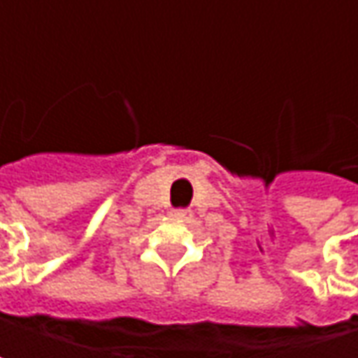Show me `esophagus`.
I'll use <instances>...</instances> for the list:
<instances>
[{
    "instance_id": "esophagus-1",
    "label": "esophagus",
    "mask_w": 358,
    "mask_h": 358,
    "mask_svg": "<svg viewBox=\"0 0 358 358\" xmlns=\"http://www.w3.org/2000/svg\"><path fill=\"white\" fill-rule=\"evenodd\" d=\"M171 217L173 219H177V221H191V217H193V213L189 211V209H173L171 211Z\"/></svg>"
}]
</instances>
